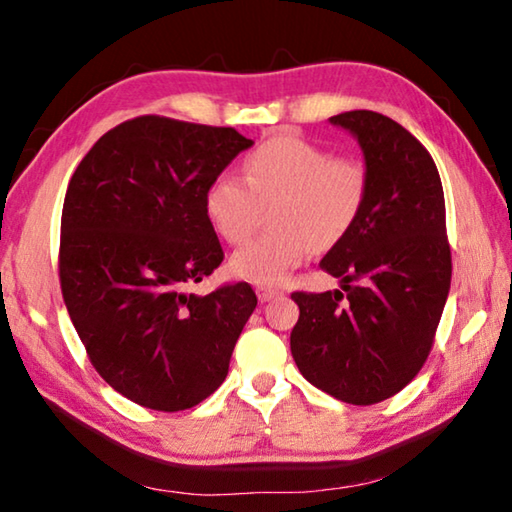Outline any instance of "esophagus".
Segmentation results:
<instances>
[{
    "label": "esophagus",
    "mask_w": 512,
    "mask_h": 512,
    "mask_svg": "<svg viewBox=\"0 0 512 512\" xmlns=\"http://www.w3.org/2000/svg\"><path fill=\"white\" fill-rule=\"evenodd\" d=\"M282 291L280 289H271V287H257V298L262 302H268L273 298H280Z\"/></svg>",
    "instance_id": "1"
}]
</instances>
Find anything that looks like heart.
<instances>
[{"mask_svg":"<svg viewBox=\"0 0 512 512\" xmlns=\"http://www.w3.org/2000/svg\"><path fill=\"white\" fill-rule=\"evenodd\" d=\"M244 184L223 173L205 192V216L228 244L246 241L268 207L271 230L248 241L230 259L241 280L273 287L284 282L311 250H329L350 235L368 201L370 178L357 158L334 153L296 135H277L246 155Z\"/></svg>","mask_w":512,"mask_h":512,"instance_id":"1","label":"heart"}]
</instances>
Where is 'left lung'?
Masks as SVG:
<instances>
[{
	"label": "left lung",
	"mask_w": 512,
	"mask_h": 512,
	"mask_svg": "<svg viewBox=\"0 0 512 512\" xmlns=\"http://www.w3.org/2000/svg\"><path fill=\"white\" fill-rule=\"evenodd\" d=\"M329 121L357 137L370 189L320 262L341 289L291 293V354L309 384L368 406L400 393L431 352L452 282L445 194L429 151L391 117L350 110Z\"/></svg>",
	"instance_id": "8db88e82"
}]
</instances>
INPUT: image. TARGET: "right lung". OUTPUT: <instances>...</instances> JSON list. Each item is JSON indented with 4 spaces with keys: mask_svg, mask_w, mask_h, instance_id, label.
Listing matches in <instances>:
<instances>
[{
    "mask_svg": "<svg viewBox=\"0 0 512 512\" xmlns=\"http://www.w3.org/2000/svg\"><path fill=\"white\" fill-rule=\"evenodd\" d=\"M253 146L235 128L135 117L92 146L60 219V289L92 366L128 400L185 411L223 384L257 307L250 284L187 293L223 262L214 178Z\"/></svg>",
    "mask_w": 512,
    "mask_h": 512,
    "instance_id": "right-lung-1",
    "label": "right lung"
}]
</instances>
